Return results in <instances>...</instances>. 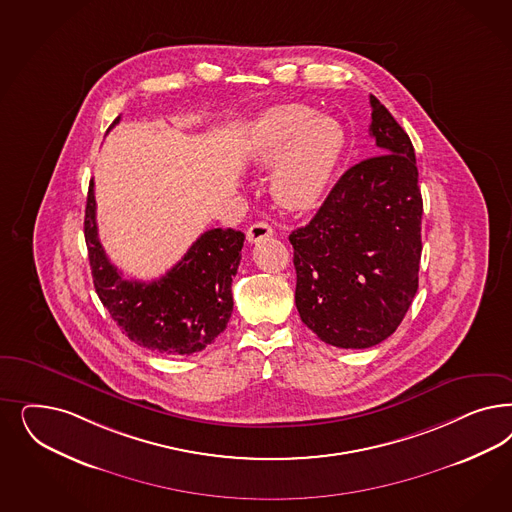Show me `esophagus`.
Returning <instances> with one entry per match:
<instances>
[{
    "mask_svg": "<svg viewBox=\"0 0 512 512\" xmlns=\"http://www.w3.org/2000/svg\"><path fill=\"white\" fill-rule=\"evenodd\" d=\"M273 235V228L267 222H256L247 230L248 243H260L262 239H267Z\"/></svg>",
    "mask_w": 512,
    "mask_h": 512,
    "instance_id": "esophagus-1",
    "label": "esophagus"
}]
</instances>
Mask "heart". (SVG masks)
<instances>
[{
	"instance_id": "b5f03b06",
	"label": "heart",
	"mask_w": 512,
	"mask_h": 512,
	"mask_svg": "<svg viewBox=\"0 0 512 512\" xmlns=\"http://www.w3.org/2000/svg\"><path fill=\"white\" fill-rule=\"evenodd\" d=\"M345 149L341 122L299 103L267 109L248 133V162L258 169L275 165L273 196L288 209H309L324 196Z\"/></svg>"
}]
</instances>
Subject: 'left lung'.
<instances>
[{
    "label": "left lung",
    "instance_id": "obj_1",
    "mask_svg": "<svg viewBox=\"0 0 512 512\" xmlns=\"http://www.w3.org/2000/svg\"><path fill=\"white\" fill-rule=\"evenodd\" d=\"M377 156L352 165L313 220L290 233L303 324L339 348L375 347L413 303L422 256V194L409 135L375 96Z\"/></svg>",
    "mask_w": 512,
    "mask_h": 512
}]
</instances>
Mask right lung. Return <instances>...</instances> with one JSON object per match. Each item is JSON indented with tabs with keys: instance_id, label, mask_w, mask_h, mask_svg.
Instances as JSON below:
<instances>
[{
	"instance_id": "obj_1",
	"label": "right lung",
	"mask_w": 512,
	"mask_h": 512,
	"mask_svg": "<svg viewBox=\"0 0 512 512\" xmlns=\"http://www.w3.org/2000/svg\"><path fill=\"white\" fill-rule=\"evenodd\" d=\"M118 122L120 116L109 130ZM84 239L103 307L139 347L190 356L226 330L233 311L231 282L241 262L245 233L231 228L205 231L158 281H126L99 243L94 181H90Z\"/></svg>"
}]
</instances>
